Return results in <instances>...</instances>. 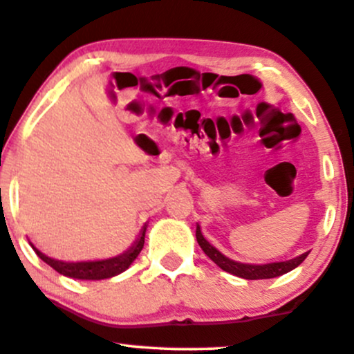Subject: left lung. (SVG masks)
Masks as SVG:
<instances>
[{"label": "left lung", "mask_w": 354, "mask_h": 354, "mask_svg": "<svg viewBox=\"0 0 354 354\" xmlns=\"http://www.w3.org/2000/svg\"><path fill=\"white\" fill-rule=\"evenodd\" d=\"M196 239H198L199 247L203 248V252L212 259L218 268H222L223 271L230 272L243 279H270V277H277L281 274H286L294 268H297L304 259L307 258L308 253L301 254L299 258L289 259V261H281V263H270V265H243V263H236L234 259L223 257L217 248H214L207 240L204 239V235L201 234V229L198 225L196 229Z\"/></svg>", "instance_id": "obj_1"}]
</instances>
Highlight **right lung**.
Listing matches in <instances>:
<instances>
[{
  "instance_id": "1",
  "label": "right lung",
  "mask_w": 354,
  "mask_h": 354,
  "mask_svg": "<svg viewBox=\"0 0 354 354\" xmlns=\"http://www.w3.org/2000/svg\"><path fill=\"white\" fill-rule=\"evenodd\" d=\"M145 230L147 227H144L142 230L140 239L136 241V245L125 252L120 257L111 258V259H102V261H83V263H64L58 261V259H52L46 257L44 253H40L37 248L30 243V247L34 248V252L37 253V257L46 261L48 266H52L53 270L60 274L68 276V277H75V279H91V281H97V279H107V277L118 276L120 272L127 270L129 266L132 265V261L138 257V253L142 252L145 243Z\"/></svg>"
}]
</instances>
